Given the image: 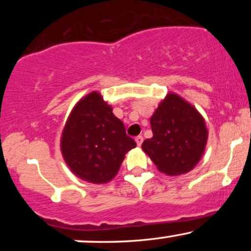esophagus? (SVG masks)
Wrapping results in <instances>:
<instances>
[{"instance_id": "1", "label": "esophagus", "mask_w": 251, "mask_h": 251, "mask_svg": "<svg viewBox=\"0 0 251 251\" xmlns=\"http://www.w3.org/2000/svg\"><path fill=\"white\" fill-rule=\"evenodd\" d=\"M135 143H137V145L138 146H140L143 144V140H144V138L142 137V135H138V137H135Z\"/></svg>"}]
</instances>
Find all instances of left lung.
<instances>
[{
  "instance_id": "8db88e82",
  "label": "left lung",
  "mask_w": 251,
  "mask_h": 251,
  "mask_svg": "<svg viewBox=\"0 0 251 251\" xmlns=\"http://www.w3.org/2000/svg\"><path fill=\"white\" fill-rule=\"evenodd\" d=\"M153 137L142 149L163 174L180 176L201 160L208 142L205 120L195 106L178 94L170 93L150 119Z\"/></svg>"
}]
</instances>
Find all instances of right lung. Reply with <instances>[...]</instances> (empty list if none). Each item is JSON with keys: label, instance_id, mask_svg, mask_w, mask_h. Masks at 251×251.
<instances>
[{"label": "right lung", "instance_id": "1", "mask_svg": "<svg viewBox=\"0 0 251 251\" xmlns=\"http://www.w3.org/2000/svg\"><path fill=\"white\" fill-rule=\"evenodd\" d=\"M137 144L112 112L99 92L80 99L63 127L61 153L71 171L93 184L108 183L116 177L125 154Z\"/></svg>", "mask_w": 251, "mask_h": 251}]
</instances>
